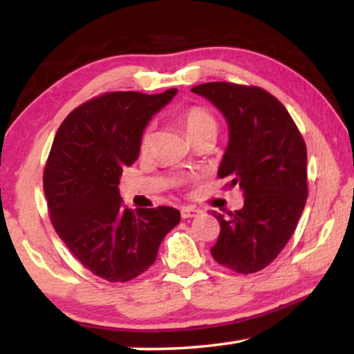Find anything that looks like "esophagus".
I'll list each match as a JSON object with an SVG mask.
<instances>
[{
  "instance_id": "34e87169",
  "label": "esophagus",
  "mask_w": 354,
  "mask_h": 354,
  "mask_svg": "<svg viewBox=\"0 0 354 354\" xmlns=\"http://www.w3.org/2000/svg\"><path fill=\"white\" fill-rule=\"evenodd\" d=\"M200 209H198V207H195V206H182V209H180V214H182V217L183 219H190V217H196L198 214H200Z\"/></svg>"
}]
</instances>
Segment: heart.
I'll return each mask as SVG.
<instances>
[{"label": "heart", "instance_id": "1", "mask_svg": "<svg viewBox=\"0 0 354 354\" xmlns=\"http://www.w3.org/2000/svg\"><path fill=\"white\" fill-rule=\"evenodd\" d=\"M182 124L190 138L205 132L216 133L217 130V122L214 115H212L209 111H206L205 108H198V106H195V108H188L185 113L182 114ZM151 140H153V125H148L142 135V140H140V148H142V151H147L149 145H151Z\"/></svg>", "mask_w": 354, "mask_h": 354}]
</instances>
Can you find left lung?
<instances>
[{
  "instance_id": "obj_1",
  "label": "left lung",
  "mask_w": 354,
  "mask_h": 354,
  "mask_svg": "<svg viewBox=\"0 0 354 354\" xmlns=\"http://www.w3.org/2000/svg\"><path fill=\"white\" fill-rule=\"evenodd\" d=\"M192 91L225 118L229 142L217 176L245 196L239 211H212L221 234L211 254L235 272H258L283 250L306 205V145L288 111L263 88L209 82Z\"/></svg>"
}]
</instances>
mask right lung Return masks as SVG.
I'll return each mask as SVG.
<instances>
[{
  "instance_id": "obj_1",
  "label": "right lung",
  "mask_w": 354,
  "mask_h": 354,
  "mask_svg": "<svg viewBox=\"0 0 354 354\" xmlns=\"http://www.w3.org/2000/svg\"><path fill=\"white\" fill-rule=\"evenodd\" d=\"M177 88L159 95L114 91L72 111L57 129L43 174L55 230L90 272L127 282L156 261L159 245L180 222L169 206H122V169L138 159L140 140Z\"/></svg>"
}]
</instances>
